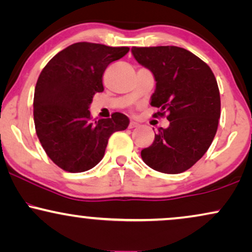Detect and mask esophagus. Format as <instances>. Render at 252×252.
Returning <instances> with one entry per match:
<instances>
[{
  "label": "esophagus",
  "instance_id": "obj_1",
  "mask_svg": "<svg viewBox=\"0 0 252 252\" xmlns=\"http://www.w3.org/2000/svg\"><path fill=\"white\" fill-rule=\"evenodd\" d=\"M137 126H138V123L135 122V121H130V123H129V128H130V129L136 128Z\"/></svg>",
  "mask_w": 252,
  "mask_h": 252
}]
</instances>
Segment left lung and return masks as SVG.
Wrapping results in <instances>:
<instances>
[{
    "mask_svg": "<svg viewBox=\"0 0 252 252\" xmlns=\"http://www.w3.org/2000/svg\"><path fill=\"white\" fill-rule=\"evenodd\" d=\"M132 55L154 73L156 91L151 106L155 117L170 121L159 128L155 141L143 149V161L167 174L187 171L206 154L214 139L221 115L215 75L208 65L178 46H133Z\"/></svg>",
    "mask_w": 252,
    "mask_h": 252,
    "instance_id": "left-lung-1",
    "label": "left lung"
}]
</instances>
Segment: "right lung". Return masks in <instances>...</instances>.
I'll return each instance as SVG.
<instances>
[{
    "label": "right lung",
    "mask_w": 252,
    "mask_h": 252,
    "mask_svg": "<svg viewBox=\"0 0 252 252\" xmlns=\"http://www.w3.org/2000/svg\"><path fill=\"white\" fill-rule=\"evenodd\" d=\"M129 50L80 41L57 53L40 72L33 96L36 133L62 170L80 173L93 168L103 158L109 137L128 128L130 121L124 114L96 121L88 108L94 94L103 92L108 65Z\"/></svg>",
    "instance_id": "add662e5"
}]
</instances>
